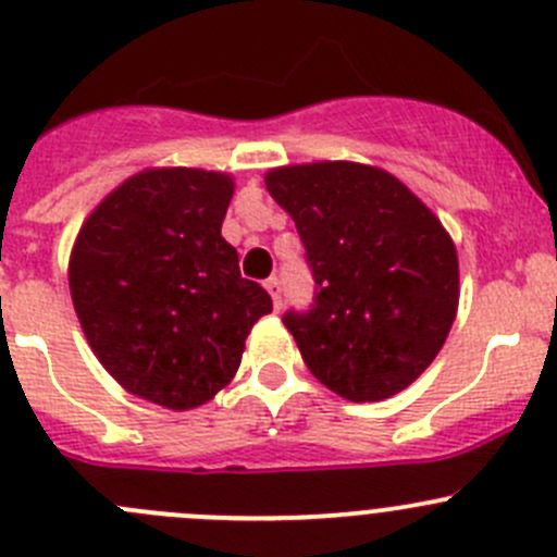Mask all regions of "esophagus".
Wrapping results in <instances>:
<instances>
[{"label":"esophagus","mask_w":557,"mask_h":557,"mask_svg":"<svg viewBox=\"0 0 557 557\" xmlns=\"http://www.w3.org/2000/svg\"><path fill=\"white\" fill-rule=\"evenodd\" d=\"M263 288H267L269 296H272L274 310H280V305H283V299H280V280L277 277H269L267 283H263Z\"/></svg>","instance_id":"esophagus-1"}]
</instances>
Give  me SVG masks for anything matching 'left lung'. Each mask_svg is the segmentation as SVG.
Here are the masks:
<instances>
[{"mask_svg":"<svg viewBox=\"0 0 557 557\" xmlns=\"http://www.w3.org/2000/svg\"><path fill=\"white\" fill-rule=\"evenodd\" d=\"M294 218L318 294L288 312L307 369L347 401H383L431 367L458 314V250L440 218L396 177L358 161L263 174Z\"/></svg>","mask_w":557,"mask_h":557,"instance_id":"1","label":"left lung"}]
</instances>
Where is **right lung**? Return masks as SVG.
I'll list each match as a JSON object with an SVG mask.
<instances>
[{"label": "right lung", "mask_w": 557, "mask_h": 557, "mask_svg": "<svg viewBox=\"0 0 557 557\" xmlns=\"http://www.w3.org/2000/svg\"><path fill=\"white\" fill-rule=\"evenodd\" d=\"M232 196L226 172L150 166L94 207L70 252L94 356L123 391L174 412L232 383L247 334L272 312L221 237Z\"/></svg>", "instance_id": "1"}]
</instances>
